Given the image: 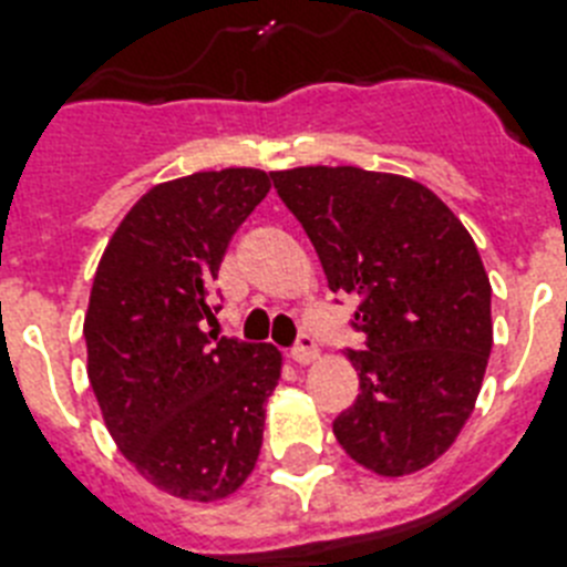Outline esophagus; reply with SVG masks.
<instances>
[{"mask_svg":"<svg viewBox=\"0 0 567 567\" xmlns=\"http://www.w3.org/2000/svg\"><path fill=\"white\" fill-rule=\"evenodd\" d=\"M320 357V349H317V342H313V337L302 334L299 337V342L291 349V360L297 365H311L313 360Z\"/></svg>","mask_w":567,"mask_h":567,"instance_id":"obj_1","label":"esophagus"}]
</instances>
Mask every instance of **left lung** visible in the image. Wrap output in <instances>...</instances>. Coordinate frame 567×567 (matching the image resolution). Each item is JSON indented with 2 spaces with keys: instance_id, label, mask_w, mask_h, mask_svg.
I'll use <instances>...</instances> for the list:
<instances>
[{
  "instance_id": "left-lung-1",
  "label": "left lung",
  "mask_w": 567,
  "mask_h": 567,
  "mask_svg": "<svg viewBox=\"0 0 567 567\" xmlns=\"http://www.w3.org/2000/svg\"><path fill=\"white\" fill-rule=\"evenodd\" d=\"M274 187L306 227L328 288L360 297L349 351L360 394L334 421L340 446L386 478L455 444L493 349L489 279L461 218L406 175L293 166Z\"/></svg>"
}]
</instances>
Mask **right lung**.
Returning <instances> with one entry per match:
<instances>
[{
  "instance_id": "right-lung-1",
  "label": "right lung",
  "mask_w": 567,
  "mask_h": 567,
  "mask_svg": "<svg viewBox=\"0 0 567 567\" xmlns=\"http://www.w3.org/2000/svg\"><path fill=\"white\" fill-rule=\"evenodd\" d=\"M268 189L254 166L155 184L94 274L83 337L103 423L123 458L175 498H227L259 458L282 354L204 326L216 320L210 288L233 233Z\"/></svg>"
}]
</instances>
